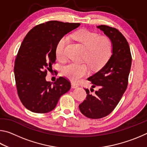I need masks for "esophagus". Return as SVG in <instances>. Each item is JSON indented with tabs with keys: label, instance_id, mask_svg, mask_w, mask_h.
<instances>
[{
	"label": "esophagus",
	"instance_id": "1",
	"mask_svg": "<svg viewBox=\"0 0 147 147\" xmlns=\"http://www.w3.org/2000/svg\"><path fill=\"white\" fill-rule=\"evenodd\" d=\"M71 87H72V88H77L78 87V86L77 85V84L73 82V83H71Z\"/></svg>",
	"mask_w": 147,
	"mask_h": 147
}]
</instances>
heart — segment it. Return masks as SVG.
<instances>
[{"instance_id":"heart-1","label":"heart","mask_w":147,"mask_h":147,"mask_svg":"<svg viewBox=\"0 0 147 147\" xmlns=\"http://www.w3.org/2000/svg\"><path fill=\"white\" fill-rule=\"evenodd\" d=\"M74 38L86 49L84 60L86 61L93 69H98L105 65L111 55L113 44L108 36H100L89 30H81L73 35ZM68 39L63 37L58 41L55 48L56 58L65 61L67 58L66 49ZM89 67L86 63H70L61 68L63 76L77 82L88 75Z\"/></svg>"}]
</instances>
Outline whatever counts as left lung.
Segmentation results:
<instances>
[{"label": "left lung", "instance_id": "8db88e82", "mask_svg": "<svg viewBox=\"0 0 147 147\" xmlns=\"http://www.w3.org/2000/svg\"><path fill=\"white\" fill-rule=\"evenodd\" d=\"M111 39L112 55L102 68L88 80L97 88L93 95L85 89L86 100L79 105L81 113L90 119L108 115L115 108L126 90L131 65L130 49L126 39L117 29L106 25L97 26ZM91 89L94 91V89Z\"/></svg>", "mask_w": 147, "mask_h": 147}]
</instances>
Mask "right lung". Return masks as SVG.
I'll use <instances>...</instances> for the list:
<instances>
[{"mask_svg": "<svg viewBox=\"0 0 147 147\" xmlns=\"http://www.w3.org/2000/svg\"><path fill=\"white\" fill-rule=\"evenodd\" d=\"M80 23L47 21L34 26L26 34L17 54L14 74L22 104L34 113H45L55 108L59 98L71 89V82L59 77L52 84L47 71L56 62L58 41Z\"/></svg>", "mask_w": 147, "mask_h": 147, "instance_id": "obj_1", "label": "right lung"}]
</instances>
